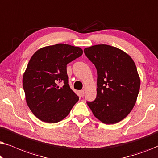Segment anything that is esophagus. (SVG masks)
Returning <instances> with one entry per match:
<instances>
[{"instance_id":"34e87169","label":"esophagus","mask_w":158,"mask_h":158,"mask_svg":"<svg viewBox=\"0 0 158 158\" xmlns=\"http://www.w3.org/2000/svg\"><path fill=\"white\" fill-rule=\"evenodd\" d=\"M80 95H81L82 97L84 96V90H81V91H80Z\"/></svg>"}]
</instances>
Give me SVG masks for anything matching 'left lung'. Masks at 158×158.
Returning <instances> with one entry per match:
<instances>
[{
  "label": "left lung",
  "mask_w": 158,
  "mask_h": 158,
  "mask_svg": "<svg viewBox=\"0 0 158 158\" xmlns=\"http://www.w3.org/2000/svg\"><path fill=\"white\" fill-rule=\"evenodd\" d=\"M97 70V96L87 104L104 124L117 123L132 110L140 88L137 68L129 55L116 47L98 44L84 49Z\"/></svg>",
  "instance_id": "1"
}]
</instances>
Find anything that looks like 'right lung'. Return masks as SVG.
<instances>
[{"label":"right lung","mask_w":158,"mask_h":158,"mask_svg":"<svg viewBox=\"0 0 158 158\" xmlns=\"http://www.w3.org/2000/svg\"><path fill=\"white\" fill-rule=\"evenodd\" d=\"M83 55L80 47L57 44L34 54L23 76L28 106L39 119L59 122L79 100L68 84L67 64ZM63 82L60 88L58 84Z\"/></svg>","instance_id":"obj_1"}]
</instances>
